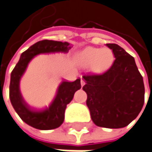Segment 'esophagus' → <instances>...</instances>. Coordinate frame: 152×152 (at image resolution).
Listing matches in <instances>:
<instances>
[{"label":"esophagus","mask_w":152,"mask_h":152,"mask_svg":"<svg viewBox=\"0 0 152 152\" xmlns=\"http://www.w3.org/2000/svg\"><path fill=\"white\" fill-rule=\"evenodd\" d=\"M84 84H85V81L83 79V78H82V79H81V86H82V87H83V85Z\"/></svg>","instance_id":"esophagus-1"}]
</instances>
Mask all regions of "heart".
Listing matches in <instances>:
<instances>
[{
	"mask_svg": "<svg viewBox=\"0 0 152 152\" xmlns=\"http://www.w3.org/2000/svg\"><path fill=\"white\" fill-rule=\"evenodd\" d=\"M81 60L85 64H94L97 68L107 66L113 58V53L109 49H100L94 47H88L81 53Z\"/></svg>",
	"mask_w": 152,
	"mask_h": 152,
	"instance_id": "obj_1",
	"label": "heart"
}]
</instances>
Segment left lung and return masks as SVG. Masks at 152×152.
I'll return each mask as SVG.
<instances>
[{
    "instance_id": "8db88e82",
    "label": "left lung",
    "mask_w": 152,
    "mask_h": 152,
    "mask_svg": "<svg viewBox=\"0 0 152 152\" xmlns=\"http://www.w3.org/2000/svg\"><path fill=\"white\" fill-rule=\"evenodd\" d=\"M115 60L102 74L83 76L87 106L97 126L122 128L137 118L145 103V85L135 60L116 44H107Z\"/></svg>"
}]
</instances>
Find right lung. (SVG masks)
I'll return each instance as SVG.
<instances>
[{"mask_svg":"<svg viewBox=\"0 0 152 152\" xmlns=\"http://www.w3.org/2000/svg\"><path fill=\"white\" fill-rule=\"evenodd\" d=\"M71 47L72 45L68 42L48 39L39 41L23 52L11 73L9 98L12 106L25 123L36 129L52 130L63 124L67 105L72 101L76 91L81 88V79L71 83L63 81L58 86L52 102L44 108H31L26 103L20 90V79L28 64L35 56L42 53H67Z\"/></svg>","mask_w":152,"mask_h":152,"instance_id":"add662e5","label":"right lung"}]
</instances>
